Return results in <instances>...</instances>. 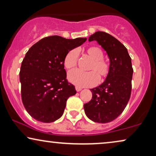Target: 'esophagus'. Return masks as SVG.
<instances>
[{"label":"esophagus","instance_id":"obj_1","mask_svg":"<svg viewBox=\"0 0 156 156\" xmlns=\"http://www.w3.org/2000/svg\"><path fill=\"white\" fill-rule=\"evenodd\" d=\"M75 89H76V91H80L81 90H82V88H81V87H77V86H76L75 87Z\"/></svg>","mask_w":156,"mask_h":156}]
</instances>
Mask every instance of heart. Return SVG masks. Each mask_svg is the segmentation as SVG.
I'll list each match as a JSON object with an SVG mask.
<instances>
[{
	"label": "heart",
	"instance_id": "b5f03b06",
	"mask_svg": "<svg viewBox=\"0 0 156 156\" xmlns=\"http://www.w3.org/2000/svg\"><path fill=\"white\" fill-rule=\"evenodd\" d=\"M87 54L92 59L88 70L90 72H83L77 69L72 70L68 73V80L72 84L80 87H91L99 82V76L106 77L109 73L110 65L103 59V51L99 47L93 46L87 48ZM78 52L76 50L69 51L64 59V66L66 69H72L77 65Z\"/></svg>",
	"mask_w": 156,
	"mask_h": 156
}]
</instances>
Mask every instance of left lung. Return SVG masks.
I'll list each match as a JSON object with an SVG mask.
<instances>
[{
  "instance_id": "8db88e82",
  "label": "left lung",
  "mask_w": 156,
  "mask_h": 156,
  "mask_svg": "<svg viewBox=\"0 0 156 156\" xmlns=\"http://www.w3.org/2000/svg\"><path fill=\"white\" fill-rule=\"evenodd\" d=\"M96 40L107 53L110 71L106 80L91 89L92 98L84 104V112L91 121L106 123L116 119L123 112L131 93L133 69L127 49L112 35L98 31L89 41Z\"/></svg>"
}]
</instances>
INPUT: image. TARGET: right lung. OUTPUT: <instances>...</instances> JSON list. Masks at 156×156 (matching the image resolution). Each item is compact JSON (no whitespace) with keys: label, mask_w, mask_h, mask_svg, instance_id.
Segmentation results:
<instances>
[{"label":"right lung","mask_w":156,"mask_h":156,"mask_svg":"<svg viewBox=\"0 0 156 156\" xmlns=\"http://www.w3.org/2000/svg\"><path fill=\"white\" fill-rule=\"evenodd\" d=\"M86 40L50 36L27 52L20 72L21 97L25 109L35 120L51 123L62 116L67 99L76 93L66 79L64 59Z\"/></svg>","instance_id":"obj_1"}]
</instances>
